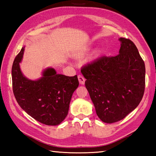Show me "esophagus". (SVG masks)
<instances>
[{
    "label": "esophagus",
    "mask_w": 156,
    "mask_h": 156,
    "mask_svg": "<svg viewBox=\"0 0 156 156\" xmlns=\"http://www.w3.org/2000/svg\"><path fill=\"white\" fill-rule=\"evenodd\" d=\"M78 78L79 83H80L81 84H84V82H85V79H84V78L83 77V76L78 75Z\"/></svg>",
    "instance_id": "obj_1"
}]
</instances>
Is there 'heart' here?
Instances as JSON below:
<instances>
[{
	"label": "heart",
	"instance_id": "1",
	"mask_svg": "<svg viewBox=\"0 0 156 156\" xmlns=\"http://www.w3.org/2000/svg\"><path fill=\"white\" fill-rule=\"evenodd\" d=\"M91 47H87V48L84 50V51L81 53V55H83V54H86V53H87L88 51H89L91 50Z\"/></svg>",
	"mask_w": 156,
	"mask_h": 156
}]
</instances>
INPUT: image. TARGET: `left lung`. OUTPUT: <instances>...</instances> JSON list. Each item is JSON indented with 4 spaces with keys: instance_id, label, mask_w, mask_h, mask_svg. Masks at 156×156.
Wrapping results in <instances>:
<instances>
[{
    "instance_id": "obj_1",
    "label": "left lung",
    "mask_w": 156,
    "mask_h": 156,
    "mask_svg": "<svg viewBox=\"0 0 156 156\" xmlns=\"http://www.w3.org/2000/svg\"><path fill=\"white\" fill-rule=\"evenodd\" d=\"M119 54L100 57L81 69L85 87L102 122H118L138 106L145 88V65L133 42L124 38Z\"/></svg>"
}]
</instances>
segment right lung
<instances>
[{"label": "right lung", "instance_id": "add662e5", "mask_svg": "<svg viewBox=\"0 0 156 156\" xmlns=\"http://www.w3.org/2000/svg\"><path fill=\"white\" fill-rule=\"evenodd\" d=\"M25 47L15 58L12 65L13 92L25 112L46 125H58L68 114L73 93L79 85L77 76H66L52 67L42 72V76L31 80L23 75L20 67Z\"/></svg>", "mask_w": 156, "mask_h": 156}]
</instances>
